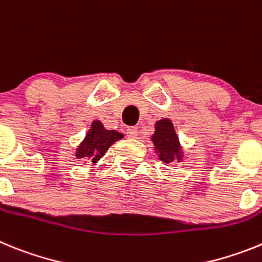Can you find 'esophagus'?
Returning <instances> with one entry per match:
<instances>
[{
  "label": "esophagus",
  "instance_id": "obj_1",
  "mask_svg": "<svg viewBox=\"0 0 262 262\" xmlns=\"http://www.w3.org/2000/svg\"><path fill=\"white\" fill-rule=\"evenodd\" d=\"M126 136L129 138H136L138 136V129L136 126H130V128L126 129Z\"/></svg>",
  "mask_w": 262,
  "mask_h": 262
}]
</instances>
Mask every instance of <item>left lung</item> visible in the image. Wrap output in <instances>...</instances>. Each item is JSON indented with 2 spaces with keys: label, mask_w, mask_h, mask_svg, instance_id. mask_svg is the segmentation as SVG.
I'll use <instances>...</instances> for the list:
<instances>
[{
  "label": "left lung",
  "mask_w": 262,
  "mask_h": 262,
  "mask_svg": "<svg viewBox=\"0 0 262 262\" xmlns=\"http://www.w3.org/2000/svg\"><path fill=\"white\" fill-rule=\"evenodd\" d=\"M151 141L161 161L165 163L172 162L174 159L181 161V145H179L178 136L174 130V125L169 118L157 121L156 132L151 136Z\"/></svg>",
  "instance_id": "obj_1"
}]
</instances>
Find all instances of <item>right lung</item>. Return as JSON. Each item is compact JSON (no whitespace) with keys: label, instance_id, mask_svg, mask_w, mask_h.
I'll return each mask as SVG.
<instances>
[{"label":"right lung","instance_id":"add662e5","mask_svg":"<svg viewBox=\"0 0 262 262\" xmlns=\"http://www.w3.org/2000/svg\"><path fill=\"white\" fill-rule=\"evenodd\" d=\"M124 134L116 130H108L100 121H93L84 141L76 149V158H85L96 163L105 154L106 150L116 141L121 140Z\"/></svg>","mask_w":262,"mask_h":262}]
</instances>
